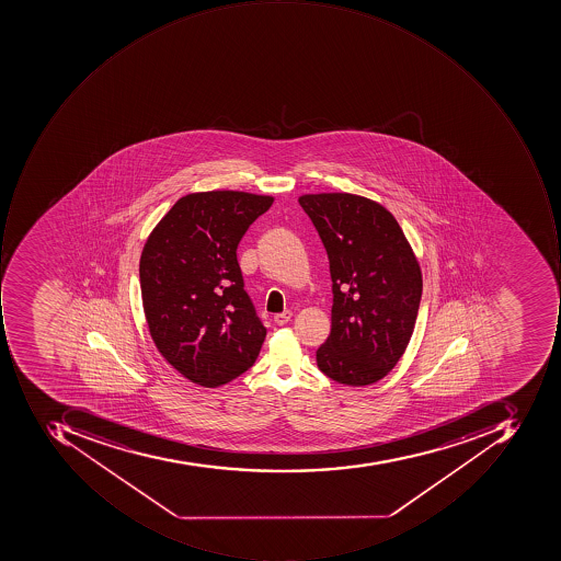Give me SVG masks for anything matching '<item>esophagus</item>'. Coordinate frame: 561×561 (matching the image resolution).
<instances>
[{
    "mask_svg": "<svg viewBox=\"0 0 561 561\" xmlns=\"http://www.w3.org/2000/svg\"><path fill=\"white\" fill-rule=\"evenodd\" d=\"M289 319H291V311L286 310L283 311V313H278V316L273 317V322H275L276 325H285V323L289 322Z\"/></svg>",
    "mask_w": 561,
    "mask_h": 561,
    "instance_id": "obj_1",
    "label": "esophagus"
}]
</instances>
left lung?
<instances>
[{
    "instance_id": "8db88e82",
    "label": "left lung",
    "mask_w": 561,
    "mask_h": 561,
    "mask_svg": "<svg viewBox=\"0 0 561 561\" xmlns=\"http://www.w3.org/2000/svg\"><path fill=\"white\" fill-rule=\"evenodd\" d=\"M332 276V329L317 366L345 386L388 376L407 351L422 300V270L386 207L354 194H307Z\"/></svg>"
}]
</instances>
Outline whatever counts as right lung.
<instances>
[{
    "label": "right lung",
    "mask_w": 561,
    "mask_h": 561,
    "mask_svg": "<svg viewBox=\"0 0 561 561\" xmlns=\"http://www.w3.org/2000/svg\"><path fill=\"white\" fill-rule=\"evenodd\" d=\"M273 201L239 191L188 194L145 242L139 283L151 339L195 385H228L257 359L266 329L245 294L236 251Z\"/></svg>",
    "instance_id": "add662e5"
}]
</instances>
